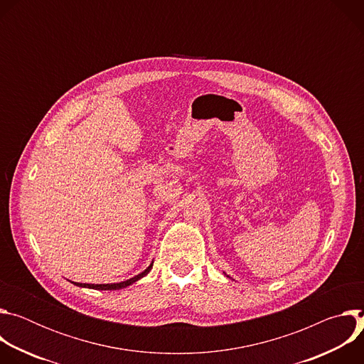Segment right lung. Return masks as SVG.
<instances>
[{
  "mask_svg": "<svg viewBox=\"0 0 364 364\" xmlns=\"http://www.w3.org/2000/svg\"><path fill=\"white\" fill-rule=\"evenodd\" d=\"M151 268H152V264L144 271V272H141V274H138L136 277H134V278H131V279H127V281H124V282H118V284H97V285H95V284H79V282H73L75 285H77V287H83V288H92V289H105V291H112V289H121V288H125V287H128V285H131V284H134V282H136L138 279H141L142 277H145L149 271H151Z\"/></svg>",
  "mask_w": 364,
  "mask_h": 364,
  "instance_id": "right-lung-1",
  "label": "right lung"
}]
</instances>
